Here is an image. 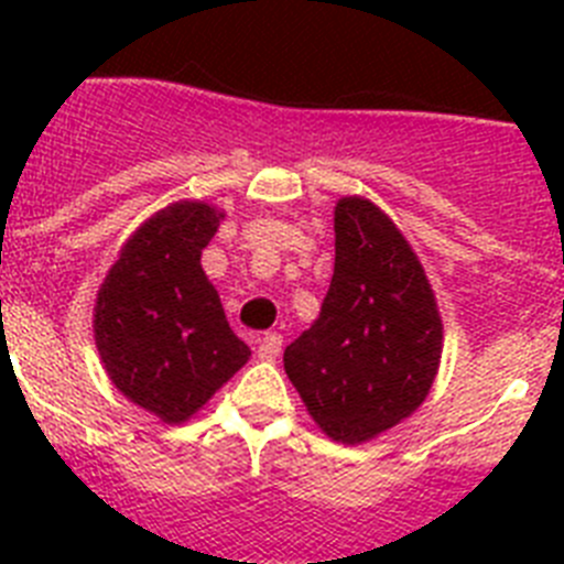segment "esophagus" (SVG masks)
<instances>
[{"instance_id": "esophagus-1", "label": "esophagus", "mask_w": 564, "mask_h": 564, "mask_svg": "<svg viewBox=\"0 0 564 564\" xmlns=\"http://www.w3.org/2000/svg\"><path fill=\"white\" fill-rule=\"evenodd\" d=\"M282 352V336L279 333H265V336L259 338V358H276Z\"/></svg>"}]
</instances>
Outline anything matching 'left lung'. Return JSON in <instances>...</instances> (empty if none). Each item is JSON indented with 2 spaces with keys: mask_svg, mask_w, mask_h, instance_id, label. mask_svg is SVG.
<instances>
[{
  "mask_svg": "<svg viewBox=\"0 0 564 564\" xmlns=\"http://www.w3.org/2000/svg\"><path fill=\"white\" fill-rule=\"evenodd\" d=\"M333 228L330 291L311 330L285 347V372L318 430L356 446L430 395L443 325L423 265L381 208L341 197Z\"/></svg>",
  "mask_w": 564,
  "mask_h": 564,
  "instance_id": "8db88e82",
  "label": "left lung"
}]
</instances>
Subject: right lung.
I'll use <instances>...</instances> for the list:
<instances>
[{"label": "right lung", "mask_w": 564, "mask_h": 564, "mask_svg": "<svg viewBox=\"0 0 564 564\" xmlns=\"http://www.w3.org/2000/svg\"><path fill=\"white\" fill-rule=\"evenodd\" d=\"M220 220L208 203H172L127 239L98 291L104 370L163 423L188 421L251 356L200 265Z\"/></svg>", "instance_id": "obj_1"}]
</instances>
